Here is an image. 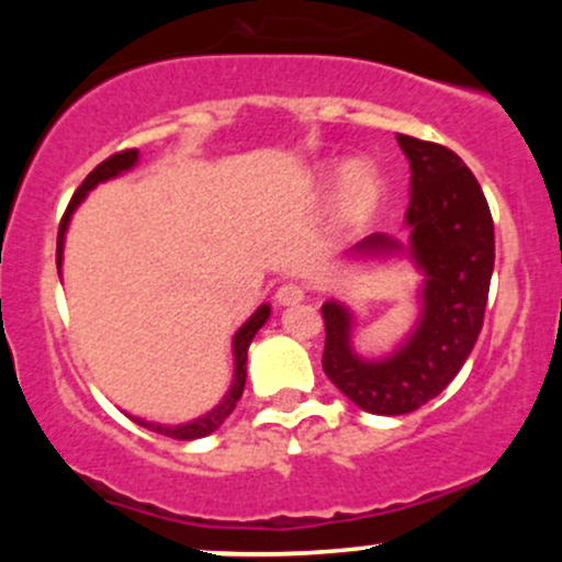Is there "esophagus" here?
<instances>
[{"instance_id":"esophagus-1","label":"esophagus","mask_w":562,"mask_h":562,"mask_svg":"<svg viewBox=\"0 0 562 562\" xmlns=\"http://www.w3.org/2000/svg\"><path fill=\"white\" fill-rule=\"evenodd\" d=\"M303 295H306V290H303L301 282H282L280 288H277V303L280 306H290V303H299L303 301Z\"/></svg>"}]
</instances>
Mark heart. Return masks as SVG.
Returning <instances> with one entry per match:
<instances>
[{
	"instance_id": "obj_1",
	"label": "heart",
	"mask_w": 562,
	"mask_h": 562,
	"mask_svg": "<svg viewBox=\"0 0 562 562\" xmlns=\"http://www.w3.org/2000/svg\"><path fill=\"white\" fill-rule=\"evenodd\" d=\"M338 190V211L346 222H364L375 214L383 184L370 166H340Z\"/></svg>"
}]
</instances>
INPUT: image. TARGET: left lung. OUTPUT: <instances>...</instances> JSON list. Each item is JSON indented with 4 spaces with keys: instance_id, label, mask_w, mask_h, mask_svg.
Here are the masks:
<instances>
[{
    "instance_id": "left-lung-1",
    "label": "left lung",
    "mask_w": 562,
    "mask_h": 562,
    "mask_svg": "<svg viewBox=\"0 0 562 562\" xmlns=\"http://www.w3.org/2000/svg\"><path fill=\"white\" fill-rule=\"evenodd\" d=\"M412 169L406 209L409 254L425 272L423 317L412 338L380 362L351 351V314L327 301L322 370L335 389L372 415H406L436 398L462 370L483 327L494 272V218L479 179L449 147L398 134ZM385 235L357 245L364 254L398 250Z\"/></svg>"
}]
</instances>
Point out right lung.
<instances>
[{
  "instance_id": "1",
  "label": "right lung",
  "mask_w": 562,
  "mask_h": 562,
  "mask_svg": "<svg viewBox=\"0 0 562 562\" xmlns=\"http://www.w3.org/2000/svg\"><path fill=\"white\" fill-rule=\"evenodd\" d=\"M134 164H137V150L113 153V156L102 160V164L97 166V169L89 173L87 179H83L79 190L74 192V198H70L66 214H63V218H60V229H57V269H60V261H63V237H66L68 218L76 211V205L81 203L83 195H87V192L92 190V187H97L100 182H105V179L119 177L121 171H128ZM267 319H269V306H261L259 312H256L254 317H250L240 327V330H237V335H235V383H232L227 398H224V402L218 404L216 409H211L205 417H198V420H192V423H187V425H156V423L137 420V417H134V420H137L142 428L156 430V434H160V436L179 438V441H192V438H203V436L214 434L218 425H222L232 415V409H235L237 402H240L243 389H245V362H248V346H250V340H254V335L261 330V325Z\"/></svg>"
}]
</instances>
